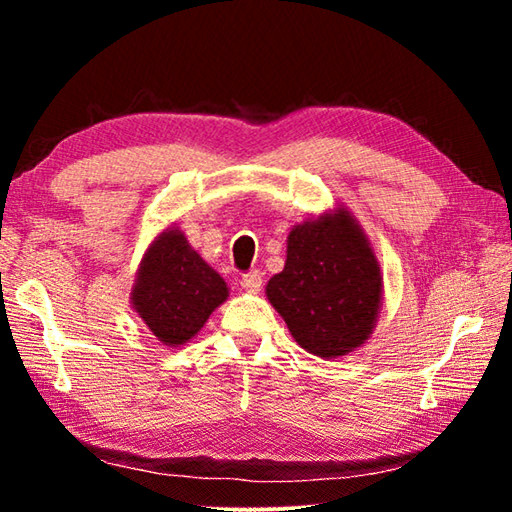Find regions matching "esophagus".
Instances as JSON below:
<instances>
[{"label":"esophagus","mask_w":512,"mask_h":512,"mask_svg":"<svg viewBox=\"0 0 512 512\" xmlns=\"http://www.w3.org/2000/svg\"><path fill=\"white\" fill-rule=\"evenodd\" d=\"M241 289L248 293H257L262 289V273L259 271H250L244 277H241Z\"/></svg>","instance_id":"34e87169"}]
</instances>
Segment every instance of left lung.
<instances>
[{
    "label": "left lung",
    "instance_id": "1",
    "mask_svg": "<svg viewBox=\"0 0 512 512\" xmlns=\"http://www.w3.org/2000/svg\"><path fill=\"white\" fill-rule=\"evenodd\" d=\"M381 296L379 259L343 205L293 225L287 262L266 284V298L293 339L320 359H339L368 343Z\"/></svg>",
    "mask_w": 512,
    "mask_h": 512
}]
</instances>
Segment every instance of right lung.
Instances as JSON below:
<instances>
[{
    "instance_id": "1",
    "label": "right lung",
    "mask_w": 512,
    "mask_h": 512,
    "mask_svg": "<svg viewBox=\"0 0 512 512\" xmlns=\"http://www.w3.org/2000/svg\"><path fill=\"white\" fill-rule=\"evenodd\" d=\"M228 296L223 277L196 253L183 230L169 225L137 266L131 307L162 345L180 348L201 332Z\"/></svg>"
}]
</instances>
